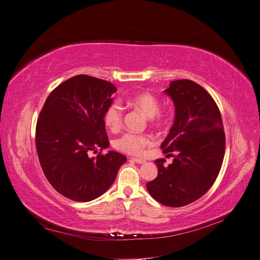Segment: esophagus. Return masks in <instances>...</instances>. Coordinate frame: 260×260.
<instances>
[{"label":"esophagus","instance_id":"34e87169","mask_svg":"<svg viewBox=\"0 0 260 260\" xmlns=\"http://www.w3.org/2000/svg\"><path fill=\"white\" fill-rule=\"evenodd\" d=\"M132 161H134L135 163H137V164H144L146 161L145 160H143V159H139V158H132L131 159Z\"/></svg>","mask_w":260,"mask_h":260}]
</instances>
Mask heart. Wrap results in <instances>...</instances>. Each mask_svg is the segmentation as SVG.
Segmentation results:
<instances>
[{
	"label": "heart",
	"mask_w": 260,
	"mask_h": 260,
	"mask_svg": "<svg viewBox=\"0 0 260 260\" xmlns=\"http://www.w3.org/2000/svg\"><path fill=\"white\" fill-rule=\"evenodd\" d=\"M129 106L139 109L145 116L150 118L153 124H161L165 119V114L160 111V100L150 92L137 93L127 98ZM103 122L112 131L117 132L123 125V108L119 102L115 101L107 108L103 114ZM152 142L151 137L145 134L125 133L115 140L116 149L128 153L139 155L144 152L145 147Z\"/></svg>",
	"instance_id": "obj_1"
}]
</instances>
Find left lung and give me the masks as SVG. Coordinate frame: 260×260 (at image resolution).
Returning a JSON list of instances; mask_svg holds the SVG:
<instances>
[{
  "label": "left lung",
  "instance_id": "8db88e82",
  "mask_svg": "<svg viewBox=\"0 0 260 260\" xmlns=\"http://www.w3.org/2000/svg\"><path fill=\"white\" fill-rule=\"evenodd\" d=\"M165 93L174 100L176 118L161 148L175 158L167 167L164 159L154 161L158 177L146 188L157 202L183 207L203 197L215 182L226 137L219 109L203 86L179 79L171 81Z\"/></svg>",
  "mask_w": 260,
  "mask_h": 260
}]
</instances>
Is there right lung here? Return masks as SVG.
<instances>
[{
    "instance_id": "right-lung-1",
    "label": "right lung",
    "mask_w": 260,
    "mask_h": 260,
    "mask_svg": "<svg viewBox=\"0 0 260 260\" xmlns=\"http://www.w3.org/2000/svg\"><path fill=\"white\" fill-rule=\"evenodd\" d=\"M116 91L107 80L76 75L57 85L45 101L36 128L37 151L45 177L68 199H97L126 162L116 151L89 157L110 145L103 114Z\"/></svg>"
}]
</instances>
